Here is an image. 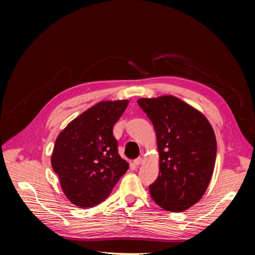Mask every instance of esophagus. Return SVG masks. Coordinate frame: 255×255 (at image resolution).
I'll return each instance as SVG.
<instances>
[{
	"instance_id": "34e87169",
	"label": "esophagus",
	"mask_w": 255,
	"mask_h": 255,
	"mask_svg": "<svg viewBox=\"0 0 255 255\" xmlns=\"http://www.w3.org/2000/svg\"><path fill=\"white\" fill-rule=\"evenodd\" d=\"M134 164H135V166H139V165L143 164V158H142V157L136 158V159L134 160Z\"/></svg>"
}]
</instances>
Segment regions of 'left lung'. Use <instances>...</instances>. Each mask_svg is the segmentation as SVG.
<instances>
[{
	"label": "left lung",
	"mask_w": 255,
	"mask_h": 255,
	"mask_svg": "<svg viewBox=\"0 0 255 255\" xmlns=\"http://www.w3.org/2000/svg\"><path fill=\"white\" fill-rule=\"evenodd\" d=\"M138 104L152 121L159 173L150 196L168 212H183L201 199L215 168L217 142L205 116L173 96L142 98Z\"/></svg>",
	"instance_id": "left-lung-1"
}]
</instances>
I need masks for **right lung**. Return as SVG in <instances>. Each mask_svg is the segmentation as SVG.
<instances>
[{
  "label": "right lung",
  "mask_w": 255,
  "mask_h": 255,
  "mask_svg": "<svg viewBox=\"0 0 255 255\" xmlns=\"http://www.w3.org/2000/svg\"><path fill=\"white\" fill-rule=\"evenodd\" d=\"M128 104V100L99 102L69 122L57 136L52 168L72 204L86 208L103 202L128 169L113 135Z\"/></svg>",
  "instance_id": "1"
}]
</instances>
